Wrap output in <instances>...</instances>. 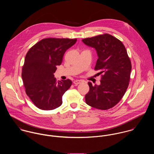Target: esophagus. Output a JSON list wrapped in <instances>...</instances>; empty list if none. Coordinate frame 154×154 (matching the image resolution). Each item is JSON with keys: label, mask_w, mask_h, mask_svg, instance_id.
<instances>
[{"label": "esophagus", "mask_w": 154, "mask_h": 154, "mask_svg": "<svg viewBox=\"0 0 154 154\" xmlns=\"http://www.w3.org/2000/svg\"><path fill=\"white\" fill-rule=\"evenodd\" d=\"M83 81L82 80H75L73 81V84H75V85H78V84H81V82H82Z\"/></svg>", "instance_id": "1"}]
</instances>
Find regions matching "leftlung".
Segmentation results:
<instances>
[{"label": "left lung", "instance_id": "obj_1", "mask_svg": "<svg viewBox=\"0 0 154 154\" xmlns=\"http://www.w3.org/2000/svg\"><path fill=\"white\" fill-rule=\"evenodd\" d=\"M82 41L96 50L98 59L95 69L103 73L100 85L88 82L89 91L85 95V102L97 109H109L120 101L129 85L132 65L126 48L108 34Z\"/></svg>", "mask_w": 154, "mask_h": 154}]
</instances>
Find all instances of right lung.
<instances>
[{
  "mask_svg": "<svg viewBox=\"0 0 154 154\" xmlns=\"http://www.w3.org/2000/svg\"><path fill=\"white\" fill-rule=\"evenodd\" d=\"M76 39L48 38L32 46L26 54L22 78L26 95L40 109L51 110L60 107L62 96L70 87V79L56 82L53 73L61 65L66 50Z\"/></svg>",
  "mask_w": 154,
  "mask_h": 154,
  "instance_id": "1",
  "label": "right lung"
}]
</instances>
